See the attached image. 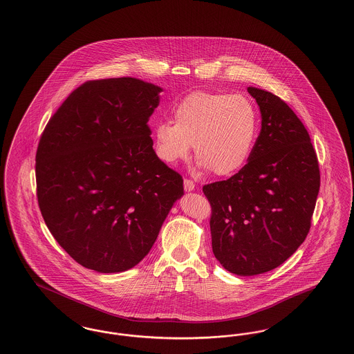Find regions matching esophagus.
<instances>
[{"label":"esophagus","mask_w":354,"mask_h":354,"mask_svg":"<svg viewBox=\"0 0 354 354\" xmlns=\"http://www.w3.org/2000/svg\"><path fill=\"white\" fill-rule=\"evenodd\" d=\"M184 189L187 192H191L195 189V183L191 179H184Z\"/></svg>","instance_id":"1"}]
</instances>
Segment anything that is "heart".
Masks as SVG:
<instances>
[{
	"label": "heart",
	"instance_id": "1",
	"mask_svg": "<svg viewBox=\"0 0 354 354\" xmlns=\"http://www.w3.org/2000/svg\"><path fill=\"white\" fill-rule=\"evenodd\" d=\"M172 117L174 122H159L153 131L156 156L165 163L187 159L194 143L200 167L229 176L252 156L259 115L248 96L195 91L175 105Z\"/></svg>",
	"mask_w": 354,
	"mask_h": 354
}]
</instances>
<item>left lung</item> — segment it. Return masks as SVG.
I'll return each mask as SVG.
<instances>
[{
	"instance_id": "obj_1",
	"label": "left lung",
	"mask_w": 354,
	"mask_h": 354,
	"mask_svg": "<svg viewBox=\"0 0 354 354\" xmlns=\"http://www.w3.org/2000/svg\"><path fill=\"white\" fill-rule=\"evenodd\" d=\"M262 117L248 163L227 180L203 187L211 203L213 254L241 277L278 268L306 240L320 188L307 129L271 92L249 86Z\"/></svg>"
}]
</instances>
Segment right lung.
I'll list each match as a JSON object with an SVG mask.
<instances>
[{"instance_id":"1","label":"right lung","mask_w":354,"mask_h":354,"mask_svg":"<svg viewBox=\"0 0 354 354\" xmlns=\"http://www.w3.org/2000/svg\"><path fill=\"white\" fill-rule=\"evenodd\" d=\"M162 88L134 77L86 82L44 127L37 198L57 243L86 269L121 272L153 248L183 179L153 149Z\"/></svg>"}]
</instances>
